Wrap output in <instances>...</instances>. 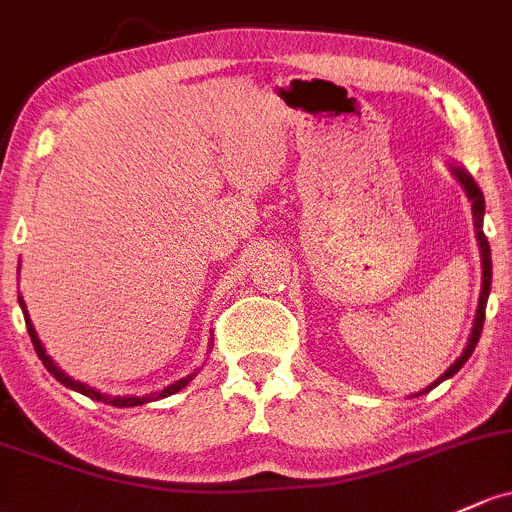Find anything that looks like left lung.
Returning a JSON list of instances; mask_svg holds the SVG:
<instances>
[{"label": "left lung", "instance_id": "8db88e82", "mask_svg": "<svg viewBox=\"0 0 512 512\" xmlns=\"http://www.w3.org/2000/svg\"><path fill=\"white\" fill-rule=\"evenodd\" d=\"M452 175L456 180L461 183V188H464L466 197L471 200V210H474V227H476V239H478V249H481V268H483V278H481V295H478V310H476V320H474V329H471V337H469V344H466V349L461 351L459 359L454 361L452 366L447 368V371L442 373V376L437 378V381L432 383V386H427L425 390H420L417 395L427 393V390L437 388L439 383L447 381V378H452L456 371H459L461 366L469 361V356L474 354L476 344H478V337H481V329H483V320H486V302H488V293H491V246H488V239L486 234H483V210H486V202H483V192L481 188L476 185V180L471 178L469 173H466L461 166H452Z\"/></svg>", "mask_w": 512, "mask_h": 512}]
</instances>
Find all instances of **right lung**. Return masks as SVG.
<instances>
[{"label": "right lung", "mask_w": 512, "mask_h": 512, "mask_svg": "<svg viewBox=\"0 0 512 512\" xmlns=\"http://www.w3.org/2000/svg\"><path fill=\"white\" fill-rule=\"evenodd\" d=\"M19 305H21V310H24L26 329H29V337H31V342H34V349H36L38 359L43 361V366L48 368V373H53V376H56V381H58V383H63L65 388H73V390H78V393L87 395V398H92V400H102V403H107V405H114V408H134V405L153 403V400H158V398H168V395L178 393V390L188 386V383L192 381V378L197 376V371H200V368H197V371H192L190 376H185V378H180V381L170 383V386H168V388H163L161 393L141 395V398H136V395H124V398H122V395H104V393H100V390H95V388L85 386V383L75 381V378H70L68 373H65V371H60V368H58L56 364H53V359H51V356L46 354V349H43L41 339H38V334H36L34 324H31V320H29V312H26V305H24V300H21V295H19ZM210 344H212V342H210ZM210 349H212V346H210Z\"/></svg>", "instance_id": "add662e5"}]
</instances>
